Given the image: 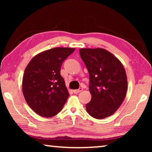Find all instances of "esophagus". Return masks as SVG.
<instances>
[{
  "label": "esophagus",
  "instance_id": "34e87169",
  "mask_svg": "<svg viewBox=\"0 0 152 152\" xmlns=\"http://www.w3.org/2000/svg\"><path fill=\"white\" fill-rule=\"evenodd\" d=\"M82 88H80L79 89H78V90H73V92L74 94H77V93H79V92H82Z\"/></svg>",
  "mask_w": 152,
  "mask_h": 152
}]
</instances>
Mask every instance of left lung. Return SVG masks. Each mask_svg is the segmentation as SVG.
Returning a JSON list of instances; mask_svg holds the SVG:
<instances>
[{"label": "left lung", "mask_w": 152, "mask_h": 152, "mask_svg": "<svg viewBox=\"0 0 152 152\" xmlns=\"http://www.w3.org/2000/svg\"><path fill=\"white\" fill-rule=\"evenodd\" d=\"M80 55L89 73L91 101L86 104L92 117L102 119L116 112L124 101L127 78L117 58L102 48H81Z\"/></svg>", "instance_id": "obj_1"}]
</instances>
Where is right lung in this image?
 I'll return each mask as SVG.
<instances>
[{"label":"right lung","instance_id":"obj_1","mask_svg":"<svg viewBox=\"0 0 152 152\" xmlns=\"http://www.w3.org/2000/svg\"><path fill=\"white\" fill-rule=\"evenodd\" d=\"M75 48H55L34 56L27 64L22 82L23 94L33 111L43 117L55 116L69 96L60 75L63 61Z\"/></svg>","mask_w":152,"mask_h":152}]
</instances>
